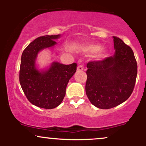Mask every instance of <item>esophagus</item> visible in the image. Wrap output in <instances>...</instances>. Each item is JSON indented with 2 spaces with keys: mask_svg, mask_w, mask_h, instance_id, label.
Instances as JSON below:
<instances>
[{
  "mask_svg": "<svg viewBox=\"0 0 146 146\" xmlns=\"http://www.w3.org/2000/svg\"><path fill=\"white\" fill-rule=\"evenodd\" d=\"M77 70H78V71H83V70H84V66L83 64H82L80 62V63H79V65L78 68H77Z\"/></svg>",
  "mask_w": 146,
  "mask_h": 146,
  "instance_id": "34e87169",
  "label": "esophagus"
}]
</instances>
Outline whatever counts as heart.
<instances>
[{
    "instance_id": "obj_1",
    "label": "heart",
    "mask_w": 146,
    "mask_h": 146,
    "mask_svg": "<svg viewBox=\"0 0 146 146\" xmlns=\"http://www.w3.org/2000/svg\"><path fill=\"white\" fill-rule=\"evenodd\" d=\"M102 48V46L98 44H90L85 46L84 51L87 53H93V52L98 51ZM104 55V51H101L98 54V56H102Z\"/></svg>"
}]
</instances>
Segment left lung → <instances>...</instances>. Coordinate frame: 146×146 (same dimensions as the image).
Returning <instances> with one entry per match:
<instances>
[{
  "mask_svg": "<svg viewBox=\"0 0 146 146\" xmlns=\"http://www.w3.org/2000/svg\"><path fill=\"white\" fill-rule=\"evenodd\" d=\"M113 56L87 64L86 93L90 103L109 109L126 101L136 82L137 64L130 46L113 36Z\"/></svg>",
  "mask_w": 146,
  "mask_h": 146,
  "instance_id": "obj_1",
  "label": "left lung"
}]
</instances>
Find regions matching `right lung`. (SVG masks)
I'll return each instance as SVG.
<instances>
[{"instance_id":"1","label":"right lung","mask_w":146,"mask_h":146,"mask_svg":"<svg viewBox=\"0 0 146 146\" xmlns=\"http://www.w3.org/2000/svg\"><path fill=\"white\" fill-rule=\"evenodd\" d=\"M60 35L38 37L23 51L20 67V84L25 95L33 105L52 109L62 102L68 81L77 70V64H62L53 62L48 69L39 71L36 66L38 53L57 44Z\"/></svg>"}]
</instances>
